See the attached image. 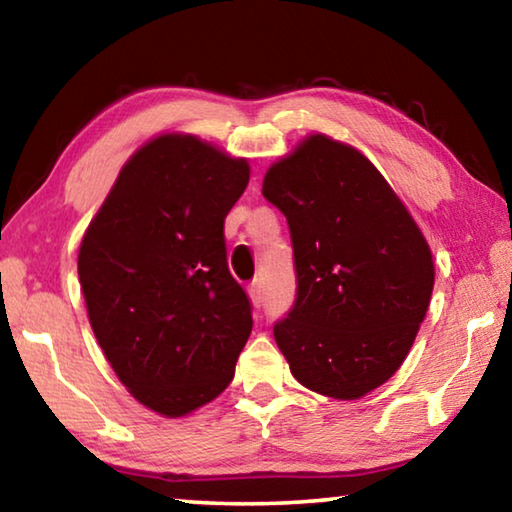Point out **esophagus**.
<instances>
[{
  "instance_id": "obj_1",
  "label": "esophagus",
  "mask_w": 512,
  "mask_h": 512,
  "mask_svg": "<svg viewBox=\"0 0 512 512\" xmlns=\"http://www.w3.org/2000/svg\"><path fill=\"white\" fill-rule=\"evenodd\" d=\"M248 293H250V300H253L255 307H262V305H264L266 293H264V282H262V280H255L253 284H250Z\"/></svg>"
}]
</instances>
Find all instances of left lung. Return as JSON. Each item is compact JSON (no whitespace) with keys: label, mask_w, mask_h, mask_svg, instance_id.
I'll use <instances>...</instances> for the list:
<instances>
[{"label":"left lung","mask_w":512,"mask_h":512,"mask_svg":"<svg viewBox=\"0 0 512 512\" xmlns=\"http://www.w3.org/2000/svg\"><path fill=\"white\" fill-rule=\"evenodd\" d=\"M287 216L296 300L273 327L302 386L359 400L395 375L433 291L427 239L366 155L309 135L266 171Z\"/></svg>","instance_id":"obj_1"}]
</instances>
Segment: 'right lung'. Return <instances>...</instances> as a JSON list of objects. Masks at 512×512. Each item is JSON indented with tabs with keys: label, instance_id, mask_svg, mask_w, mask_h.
<instances>
[{
	"label": "right lung",
	"instance_id": "add662e5",
	"mask_svg": "<svg viewBox=\"0 0 512 512\" xmlns=\"http://www.w3.org/2000/svg\"><path fill=\"white\" fill-rule=\"evenodd\" d=\"M248 178L246 160L160 135L124 164L81 241L94 336L135 400L167 418L228 388L253 329L223 237Z\"/></svg>",
	"mask_w": 512,
	"mask_h": 512
}]
</instances>
